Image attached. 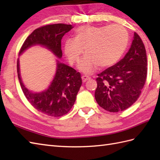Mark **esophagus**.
I'll return each mask as SVG.
<instances>
[{
  "instance_id": "obj_1",
  "label": "esophagus",
  "mask_w": 160,
  "mask_h": 160,
  "mask_svg": "<svg viewBox=\"0 0 160 160\" xmlns=\"http://www.w3.org/2000/svg\"><path fill=\"white\" fill-rule=\"evenodd\" d=\"M89 79H91V77H89V76H82V80L83 82H85L86 81H87Z\"/></svg>"
}]
</instances>
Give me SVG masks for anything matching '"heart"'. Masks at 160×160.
Masks as SVG:
<instances>
[{"instance_id":"1","label":"heart","mask_w":160,"mask_h":160,"mask_svg":"<svg viewBox=\"0 0 160 160\" xmlns=\"http://www.w3.org/2000/svg\"><path fill=\"white\" fill-rule=\"evenodd\" d=\"M128 34L123 27L84 25L74 33V39L64 43V52L71 64L79 60L84 49L86 54L78 64V69L86 74L101 68L113 65L127 49Z\"/></svg>"}]
</instances>
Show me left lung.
Masks as SVG:
<instances>
[{"label": "left lung", "instance_id": "obj_1", "mask_svg": "<svg viewBox=\"0 0 160 160\" xmlns=\"http://www.w3.org/2000/svg\"><path fill=\"white\" fill-rule=\"evenodd\" d=\"M95 98L109 112L127 109L140 96L147 76V58L142 39L134 33L128 52L113 66L98 74Z\"/></svg>", "mask_w": 160, "mask_h": 160}]
</instances>
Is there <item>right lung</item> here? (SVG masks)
<instances>
[{
  "label": "right lung",
  "mask_w": 160,
  "mask_h": 160,
  "mask_svg": "<svg viewBox=\"0 0 160 160\" xmlns=\"http://www.w3.org/2000/svg\"><path fill=\"white\" fill-rule=\"evenodd\" d=\"M73 28L71 25L59 23L35 29L24 42L19 56L29 47L40 45L61 58V40ZM17 72L20 87L29 103L36 109L52 117L62 116L71 110L82 82L80 72L59 60H57L53 80L49 87L41 92H33L24 85L20 77L19 58L17 60Z\"/></svg>",
  "instance_id": "right-lung-1"
}]
</instances>
